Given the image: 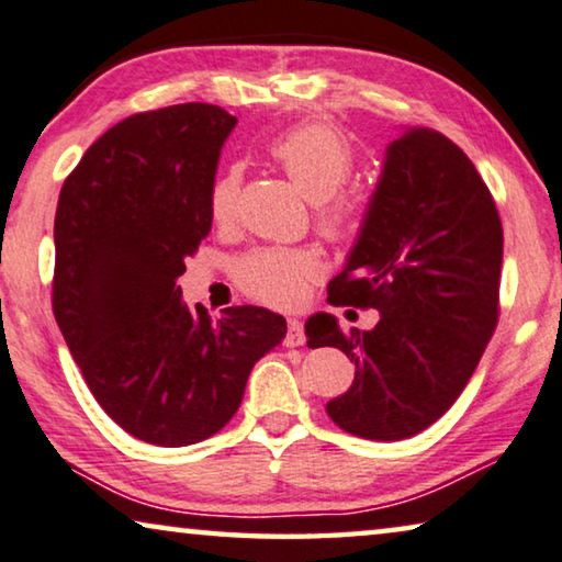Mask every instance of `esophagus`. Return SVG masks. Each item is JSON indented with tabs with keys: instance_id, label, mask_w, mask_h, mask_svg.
Masks as SVG:
<instances>
[{
	"instance_id": "esophagus-1",
	"label": "esophagus",
	"mask_w": 562,
	"mask_h": 562,
	"mask_svg": "<svg viewBox=\"0 0 562 562\" xmlns=\"http://www.w3.org/2000/svg\"><path fill=\"white\" fill-rule=\"evenodd\" d=\"M305 342V330H303V323L297 321V317H290L288 321V338H284V346L288 348H297Z\"/></svg>"
}]
</instances>
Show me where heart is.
<instances>
[{
	"label": "heart",
	"instance_id": "heart-1",
	"mask_svg": "<svg viewBox=\"0 0 562 562\" xmlns=\"http://www.w3.org/2000/svg\"><path fill=\"white\" fill-rule=\"evenodd\" d=\"M270 154L303 194L317 204V224L330 239L353 234L358 206L348 199L330 196L348 181L353 171V146L340 131L321 123H305L290 128L272 140ZM241 173L229 166L216 176L209 212L214 222H229L237 209ZM317 274V259L310 252L290 249H259L247 255L237 267V280L247 295L270 305H290L303 295L307 282Z\"/></svg>",
	"mask_w": 562,
	"mask_h": 562
}]
</instances>
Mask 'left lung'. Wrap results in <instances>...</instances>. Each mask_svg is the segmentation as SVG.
Masks as SVG:
<instances>
[{"instance_id": "1", "label": "left lung", "mask_w": 562, "mask_h": 562, "mask_svg": "<svg viewBox=\"0 0 562 562\" xmlns=\"http://www.w3.org/2000/svg\"><path fill=\"white\" fill-rule=\"evenodd\" d=\"M499 270V214L474 164L437 131L401 128L328 284V303L375 307L381 321L363 333H342L328 313L305 323L310 348H340L356 363L353 386L325 406L333 422L398 441L447 414L495 333Z\"/></svg>"}]
</instances>
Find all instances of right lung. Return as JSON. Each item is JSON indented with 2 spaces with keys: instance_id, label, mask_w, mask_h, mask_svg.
<instances>
[{
  "instance_id": "right-lung-1",
  "label": "right lung",
  "mask_w": 562,
  "mask_h": 562,
  "mask_svg": "<svg viewBox=\"0 0 562 562\" xmlns=\"http://www.w3.org/2000/svg\"><path fill=\"white\" fill-rule=\"evenodd\" d=\"M234 125L209 103L131 115L86 150L57 201L55 321L103 412L156 447L220 431L288 333L255 305L212 321L176 284L212 232L209 194Z\"/></svg>"
}]
</instances>
